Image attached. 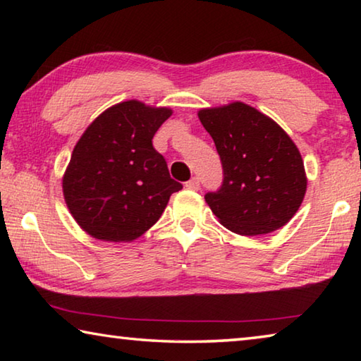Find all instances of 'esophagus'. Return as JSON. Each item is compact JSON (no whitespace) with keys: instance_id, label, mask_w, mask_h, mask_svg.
I'll use <instances>...</instances> for the list:
<instances>
[{"instance_id":"34e87169","label":"esophagus","mask_w":361,"mask_h":361,"mask_svg":"<svg viewBox=\"0 0 361 361\" xmlns=\"http://www.w3.org/2000/svg\"><path fill=\"white\" fill-rule=\"evenodd\" d=\"M188 189H192V191H197V189L200 188V181H199V178L197 176H192L191 180L189 181H186V185H185Z\"/></svg>"}]
</instances>
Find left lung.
Segmentation results:
<instances>
[{
	"label": "left lung",
	"mask_w": 361,
	"mask_h": 361,
	"mask_svg": "<svg viewBox=\"0 0 361 361\" xmlns=\"http://www.w3.org/2000/svg\"><path fill=\"white\" fill-rule=\"evenodd\" d=\"M199 119L221 159L223 183L205 194V202L224 228L259 235L288 223L307 180L301 154L282 127L242 102L200 109Z\"/></svg>",
	"instance_id": "1"
}]
</instances>
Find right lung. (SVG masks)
I'll use <instances>...</instances> for the list:
<instances>
[{
    "label": "right lung",
    "mask_w": 361,
    "mask_h": 361,
    "mask_svg": "<svg viewBox=\"0 0 361 361\" xmlns=\"http://www.w3.org/2000/svg\"><path fill=\"white\" fill-rule=\"evenodd\" d=\"M172 109L129 100L102 113L79 138L63 176L66 205L95 239L130 242L166 210L181 183L152 138Z\"/></svg>",
    "instance_id": "obj_1"
}]
</instances>
